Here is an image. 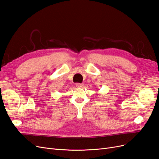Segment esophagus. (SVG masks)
<instances>
[{
	"label": "esophagus",
	"instance_id": "34e87169",
	"mask_svg": "<svg viewBox=\"0 0 159 159\" xmlns=\"http://www.w3.org/2000/svg\"><path fill=\"white\" fill-rule=\"evenodd\" d=\"M76 87H78V88H82V87H84V84H75Z\"/></svg>",
	"mask_w": 159,
	"mask_h": 159
}]
</instances>
